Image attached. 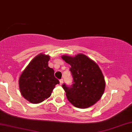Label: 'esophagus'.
I'll use <instances>...</instances> for the list:
<instances>
[{
    "mask_svg": "<svg viewBox=\"0 0 132 132\" xmlns=\"http://www.w3.org/2000/svg\"><path fill=\"white\" fill-rule=\"evenodd\" d=\"M63 79H61L60 80V85H62V84H63Z\"/></svg>",
    "mask_w": 132,
    "mask_h": 132,
    "instance_id": "1",
    "label": "esophagus"
}]
</instances>
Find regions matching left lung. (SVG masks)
<instances>
[{
    "instance_id": "obj_1",
    "label": "left lung",
    "mask_w": 132,
    "mask_h": 132,
    "mask_svg": "<svg viewBox=\"0 0 132 132\" xmlns=\"http://www.w3.org/2000/svg\"><path fill=\"white\" fill-rule=\"evenodd\" d=\"M61 58L71 66L73 84L63 88L69 102L75 107L86 109L101 99L105 88V81L102 71L94 61L84 54L75 56H61Z\"/></svg>"
}]
</instances>
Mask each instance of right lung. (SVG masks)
Instances as JSON below:
<instances>
[{
  "mask_svg": "<svg viewBox=\"0 0 132 132\" xmlns=\"http://www.w3.org/2000/svg\"><path fill=\"white\" fill-rule=\"evenodd\" d=\"M50 56L40 53L36 56L23 71L19 84L21 94L28 102L39 104L51 96L60 81L54 70L48 66Z\"/></svg>",
  "mask_w": 132,
  "mask_h": 132,
  "instance_id": "1",
  "label": "right lung"
}]
</instances>
